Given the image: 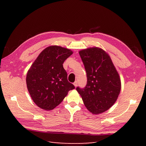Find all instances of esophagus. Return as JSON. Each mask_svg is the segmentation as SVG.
Here are the masks:
<instances>
[{"mask_svg":"<svg viewBox=\"0 0 146 146\" xmlns=\"http://www.w3.org/2000/svg\"><path fill=\"white\" fill-rule=\"evenodd\" d=\"M73 85H74V86H75V87H76L77 86V85H78V82H74V83H73Z\"/></svg>","mask_w":146,"mask_h":146,"instance_id":"obj_1","label":"esophagus"}]
</instances>
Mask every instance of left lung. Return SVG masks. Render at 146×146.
Wrapping results in <instances>:
<instances>
[{
  "label": "left lung",
  "mask_w": 146,
  "mask_h": 146,
  "mask_svg": "<svg viewBox=\"0 0 146 146\" xmlns=\"http://www.w3.org/2000/svg\"><path fill=\"white\" fill-rule=\"evenodd\" d=\"M87 76L84 88H76L86 108L93 114L107 111L117 100L121 89L120 76L110 56L98 47L79 51Z\"/></svg>",
  "instance_id": "obj_1"
}]
</instances>
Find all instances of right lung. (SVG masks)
Segmentation results:
<instances>
[{
    "mask_svg": "<svg viewBox=\"0 0 146 146\" xmlns=\"http://www.w3.org/2000/svg\"><path fill=\"white\" fill-rule=\"evenodd\" d=\"M73 54L69 49L50 46L34 61L26 75L27 90L37 106L51 110L61 103L70 90L75 88L68 81L63 64Z\"/></svg>",
    "mask_w": 146,
    "mask_h": 146,
    "instance_id": "add662e5",
    "label": "right lung"
}]
</instances>
